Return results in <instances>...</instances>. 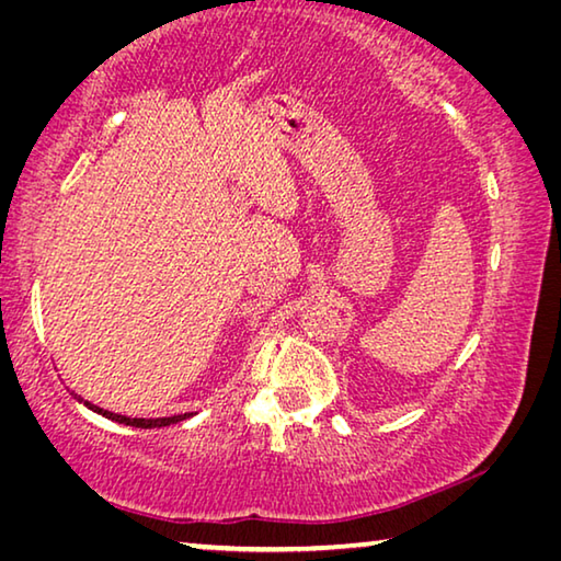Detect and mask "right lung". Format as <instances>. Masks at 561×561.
<instances>
[{
    "label": "right lung",
    "instance_id": "obj_1",
    "mask_svg": "<svg viewBox=\"0 0 561 561\" xmlns=\"http://www.w3.org/2000/svg\"><path fill=\"white\" fill-rule=\"evenodd\" d=\"M89 408H93V411L111 417V421H118V423H126V425H136V428H163V425H173L178 421H185V417H190L193 413H185V415H173V417H126V415H116L111 411H103V408L99 405H91L87 401Z\"/></svg>",
    "mask_w": 561,
    "mask_h": 561
}]
</instances>
